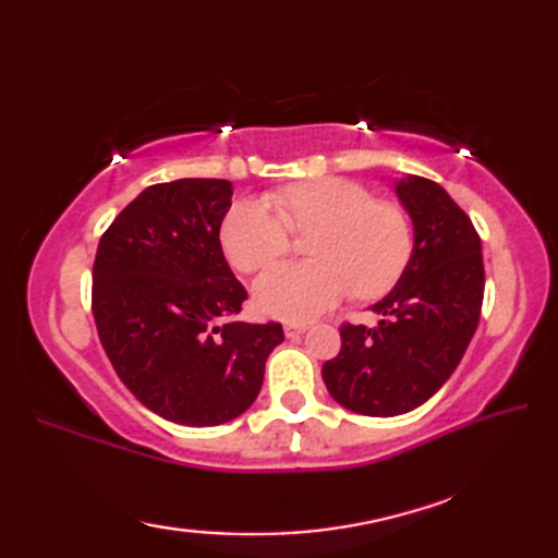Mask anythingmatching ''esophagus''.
<instances>
[{
    "instance_id": "obj_1",
    "label": "esophagus",
    "mask_w": 558,
    "mask_h": 558,
    "mask_svg": "<svg viewBox=\"0 0 558 558\" xmlns=\"http://www.w3.org/2000/svg\"><path fill=\"white\" fill-rule=\"evenodd\" d=\"M306 328H310L306 324L290 322V324H286V336H288V338H300Z\"/></svg>"
}]
</instances>
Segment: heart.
<instances>
[{
	"mask_svg": "<svg viewBox=\"0 0 558 558\" xmlns=\"http://www.w3.org/2000/svg\"><path fill=\"white\" fill-rule=\"evenodd\" d=\"M276 204L242 198L222 220L220 242L230 264L256 272L288 252L294 232H316L312 264H282L258 278L256 306L286 322H310L345 300L384 298L405 272L412 228L400 208L381 204L369 189L326 177L286 189Z\"/></svg>",
	"mask_w": 558,
	"mask_h": 558,
	"instance_id": "heart-1",
	"label": "heart"
}]
</instances>
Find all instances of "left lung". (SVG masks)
<instances>
[{
  "instance_id": "1",
  "label": "left lung",
  "mask_w": 558,
  "mask_h": 558,
  "mask_svg": "<svg viewBox=\"0 0 558 558\" xmlns=\"http://www.w3.org/2000/svg\"><path fill=\"white\" fill-rule=\"evenodd\" d=\"M410 213V264L381 302L374 328L342 324L338 357L324 384L342 408L396 417L429 400L456 372L475 336L484 300L482 242L444 186L417 174L396 182Z\"/></svg>"
}]
</instances>
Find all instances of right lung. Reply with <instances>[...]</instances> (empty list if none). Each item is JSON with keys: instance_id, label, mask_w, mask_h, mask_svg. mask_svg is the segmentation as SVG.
Here are the masks:
<instances>
[{"instance_id": "1", "label": "right lung", "mask_w": 558, "mask_h": 558, "mask_svg": "<svg viewBox=\"0 0 558 558\" xmlns=\"http://www.w3.org/2000/svg\"><path fill=\"white\" fill-rule=\"evenodd\" d=\"M228 180L144 189L100 236L93 316L117 376L144 405L184 426L252 408L280 324L234 322L246 290L220 246Z\"/></svg>"}]
</instances>
